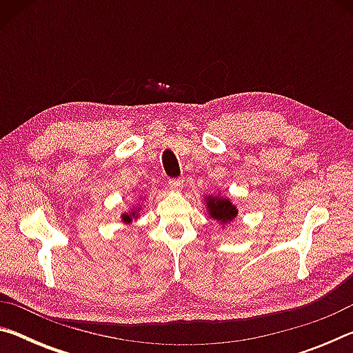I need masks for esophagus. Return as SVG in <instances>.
Listing matches in <instances>:
<instances>
[{
    "label": "esophagus",
    "instance_id": "34e87169",
    "mask_svg": "<svg viewBox=\"0 0 353 353\" xmlns=\"http://www.w3.org/2000/svg\"><path fill=\"white\" fill-rule=\"evenodd\" d=\"M170 188L174 190V191H181L183 187V179L182 177H176V179H170Z\"/></svg>",
    "mask_w": 353,
    "mask_h": 353
}]
</instances>
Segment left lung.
I'll return each mask as SVG.
<instances>
[{
    "instance_id": "8db88e82",
    "label": "left lung",
    "mask_w": 353,
    "mask_h": 353,
    "mask_svg": "<svg viewBox=\"0 0 353 353\" xmlns=\"http://www.w3.org/2000/svg\"><path fill=\"white\" fill-rule=\"evenodd\" d=\"M208 212H210L212 216L218 221H232L236 216V208L230 204L229 199H210L208 202Z\"/></svg>"
}]
</instances>
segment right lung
I'll list each match as a JSON object with an SVG mask.
<instances>
[{"instance_id":"right-lung-1","label":"right lung","mask_w":353,"mask_h":353,"mask_svg":"<svg viewBox=\"0 0 353 353\" xmlns=\"http://www.w3.org/2000/svg\"><path fill=\"white\" fill-rule=\"evenodd\" d=\"M132 216H135V212H132V213H126V214H123V219H124V223H130V221H132Z\"/></svg>"}]
</instances>
